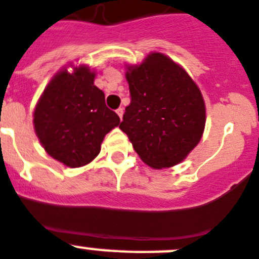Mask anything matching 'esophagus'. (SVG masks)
Wrapping results in <instances>:
<instances>
[{
	"mask_svg": "<svg viewBox=\"0 0 259 259\" xmlns=\"http://www.w3.org/2000/svg\"><path fill=\"white\" fill-rule=\"evenodd\" d=\"M116 113H117L118 115V117L120 118H122V115H124V108H118V109H116Z\"/></svg>",
	"mask_w": 259,
	"mask_h": 259,
	"instance_id": "esophagus-1",
	"label": "esophagus"
}]
</instances>
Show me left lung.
<instances>
[{"label": "left lung", "mask_w": 259, "mask_h": 259, "mask_svg": "<svg viewBox=\"0 0 259 259\" xmlns=\"http://www.w3.org/2000/svg\"><path fill=\"white\" fill-rule=\"evenodd\" d=\"M130 101L120 129L142 161L153 169L179 164L197 146L205 103L195 81L161 53H151L126 72Z\"/></svg>", "instance_id": "obj_1"}]
</instances>
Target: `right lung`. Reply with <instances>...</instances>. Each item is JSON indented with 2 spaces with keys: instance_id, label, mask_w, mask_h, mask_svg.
<instances>
[{
  "instance_id": "1",
  "label": "right lung",
  "mask_w": 259,
  "mask_h": 259,
  "mask_svg": "<svg viewBox=\"0 0 259 259\" xmlns=\"http://www.w3.org/2000/svg\"><path fill=\"white\" fill-rule=\"evenodd\" d=\"M95 72L74 67L51 78L34 108V132L46 152L69 167L89 164L101 152L107 133L120 124L94 85Z\"/></svg>"
}]
</instances>
